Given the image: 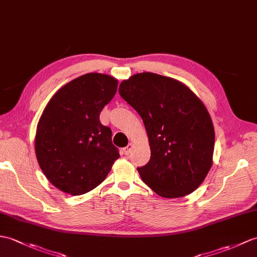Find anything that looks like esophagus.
Segmentation results:
<instances>
[{
    "label": "esophagus",
    "instance_id": "1",
    "mask_svg": "<svg viewBox=\"0 0 257 257\" xmlns=\"http://www.w3.org/2000/svg\"><path fill=\"white\" fill-rule=\"evenodd\" d=\"M133 148H134V145L133 143H129V145L126 147V148H123V153L126 154V156H129V154L131 153V150H133Z\"/></svg>",
    "mask_w": 257,
    "mask_h": 257
}]
</instances>
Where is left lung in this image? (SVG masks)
<instances>
[{"mask_svg": "<svg viewBox=\"0 0 257 257\" xmlns=\"http://www.w3.org/2000/svg\"><path fill=\"white\" fill-rule=\"evenodd\" d=\"M119 94L142 118L151 149L138 168L149 187L180 198L199 187L212 165L214 129L205 105L182 82L151 72L135 74Z\"/></svg>", "mask_w": 257, "mask_h": 257, "instance_id": "obj_1", "label": "left lung"}]
</instances>
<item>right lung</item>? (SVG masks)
I'll return each mask as SVG.
<instances>
[{
  "label": "right lung",
  "mask_w": 257,
  "mask_h": 257,
  "mask_svg": "<svg viewBox=\"0 0 257 257\" xmlns=\"http://www.w3.org/2000/svg\"><path fill=\"white\" fill-rule=\"evenodd\" d=\"M117 85L110 75L87 73L62 86L44 109L36 157L46 177L62 192L82 195L97 187L119 158L110 128L99 120Z\"/></svg>",
  "instance_id": "obj_1"
}]
</instances>
